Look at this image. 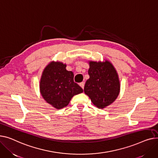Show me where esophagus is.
<instances>
[{
	"label": "esophagus",
	"instance_id": "esophagus-1",
	"mask_svg": "<svg viewBox=\"0 0 158 158\" xmlns=\"http://www.w3.org/2000/svg\"><path fill=\"white\" fill-rule=\"evenodd\" d=\"M80 86L83 89H84V85H85V83L84 82H81V83H80Z\"/></svg>",
	"mask_w": 158,
	"mask_h": 158
}]
</instances>
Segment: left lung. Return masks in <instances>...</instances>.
<instances>
[{
	"mask_svg": "<svg viewBox=\"0 0 158 158\" xmlns=\"http://www.w3.org/2000/svg\"><path fill=\"white\" fill-rule=\"evenodd\" d=\"M89 78L84 92L92 103L98 108H105L117 99L120 92L118 74L112 64L105 62L89 61Z\"/></svg>",
	"mask_w": 158,
	"mask_h": 158,
	"instance_id": "obj_1",
	"label": "left lung"
}]
</instances>
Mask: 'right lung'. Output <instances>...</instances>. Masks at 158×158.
Here are the masks:
<instances>
[{
    "instance_id": "1",
    "label": "right lung",
    "mask_w": 158,
    "mask_h": 158,
    "mask_svg": "<svg viewBox=\"0 0 158 158\" xmlns=\"http://www.w3.org/2000/svg\"><path fill=\"white\" fill-rule=\"evenodd\" d=\"M66 64L51 62L44 68L40 80V92L48 103L57 109L68 106L71 98L83 92L74 82V74L66 69Z\"/></svg>"
}]
</instances>
